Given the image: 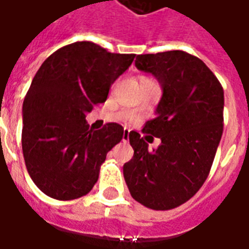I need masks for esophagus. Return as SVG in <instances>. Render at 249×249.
<instances>
[{
    "label": "esophagus",
    "instance_id": "34e87169",
    "mask_svg": "<svg viewBox=\"0 0 249 249\" xmlns=\"http://www.w3.org/2000/svg\"><path fill=\"white\" fill-rule=\"evenodd\" d=\"M129 140V130L124 129V133H123V141Z\"/></svg>",
    "mask_w": 249,
    "mask_h": 249
}]
</instances>
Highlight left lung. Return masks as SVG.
Segmentation results:
<instances>
[{"instance_id":"left-lung-1","label":"left lung","mask_w":249,"mask_h":249,"mask_svg":"<svg viewBox=\"0 0 249 249\" xmlns=\"http://www.w3.org/2000/svg\"><path fill=\"white\" fill-rule=\"evenodd\" d=\"M136 66L162 87L157 116L142 133L159 137L148 151V137L132 130L133 157L125 162L132 197L146 208L168 211L187 203L207 180L224 128V90L198 57L183 51L139 54Z\"/></svg>"}]
</instances>
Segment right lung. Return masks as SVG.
Masks as SVG:
<instances>
[{
  "label": "right lung",
  "mask_w": 249,
  "mask_h": 249,
  "mask_svg": "<svg viewBox=\"0 0 249 249\" xmlns=\"http://www.w3.org/2000/svg\"><path fill=\"white\" fill-rule=\"evenodd\" d=\"M135 57L78 41L57 49L37 71L24 100L21 142L28 173L46 196L74 200L97 183L124 128L108 123L93 130L85 114L105 103L110 85Z\"/></svg>",
  "instance_id": "obj_1"
}]
</instances>
